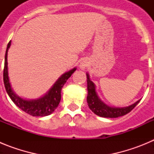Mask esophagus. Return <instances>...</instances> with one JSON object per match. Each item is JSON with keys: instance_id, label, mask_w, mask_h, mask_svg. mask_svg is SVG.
<instances>
[{"instance_id": "esophagus-1", "label": "esophagus", "mask_w": 154, "mask_h": 154, "mask_svg": "<svg viewBox=\"0 0 154 154\" xmlns=\"http://www.w3.org/2000/svg\"><path fill=\"white\" fill-rule=\"evenodd\" d=\"M89 65V61L87 59V58H85L79 64V69L81 70H85L88 66Z\"/></svg>"}]
</instances>
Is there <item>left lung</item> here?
Instances as JSON below:
<instances>
[{
  "label": "left lung",
  "instance_id": "1",
  "mask_svg": "<svg viewBox=\"0 0 154 154\" xmlns=\"http://www.w3.org/2000/svg\"><path fill=\"white\" fill-rule=\"evenodd\" d=\"M87 78V103L89 109L96 115L105 118H117L123 116L133 109L134 107L140 103V99L135 103L126 107H113L106 104L98 96L96 90V85L91 81L89 73H86Z\"/></svg>",
  "mask_w": 154,
  "mask_h": 154
}]
</instances>
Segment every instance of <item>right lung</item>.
<instances>
[{"label":"right lung","mask_w":154,"mask_h":154,"mask_svg":"<svg viewBox=\"0 0 154 154\" xmlns=\"http://www.w3.org/2000/svg\"><path fill=\"white\" fill-rule=\"evenodd\" d=\"M11 41L7 46L4 69V83L9 97L18 108L33 116H46L52 113L58 107L61 100V91L69 78L76 70V67L71 69L58 79L51 89L43 96L35 99H27L19 96L14 92L8 76V51L11 46Z\"/></svg>","instance_id":"add662e5"}]
</instances>
